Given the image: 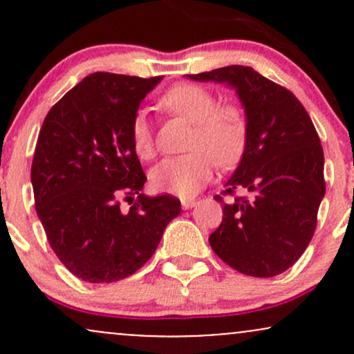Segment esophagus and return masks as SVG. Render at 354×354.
I'll return each instance as SVG.
<instances>
[{
  "label": "esophagus",
  "instance_id": "obj_1",
  "mask_svg": "<svg viewBox=\"0 0 354 354\" xmlns=\"http://www.w3.org/2000/svg\"><path fill=\"white\" fill-rule=\"evenodd\" d=\"M198 205L196 200H181V208L183 209H191Z\"/></svg>",
  "mask_w": 354,
  "mask_h": 354
}]
</instances>
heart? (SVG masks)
Segmentation results:
<instances>
[{
    "mask_svg": "<svg viewBox=\"0 0 354 354\" xmlns=\"http://www.w3.org/2000/svg\"><path fill=\"white\" fill-rule=\"evenodd\" d=\"M160 106L194 124L189 148L193 151L160 161L149 174L151 186L160 193L193 196L213 174V158L219 165L236 163L246 143V121L233 106L218 108L208 88L181 83L161 96ZM133 149L141 160L154 156L153 128L148 113L140 109L129 123Z\"/></svg>",
    "mask_w": 354,
    "mask_h": 354,
    "instance_id": "1",
    "label": "heart"
}]
</instances>
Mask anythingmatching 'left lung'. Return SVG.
<instances>
[{"mask_svg":"<svg viewBox=\"0 0 354 354\" xmlns=\"http://www.w3.org/2000/svg\"><path fill=\"white\" fill-rule=\"evenodd\" d=\"M225 83L245 109L246 143L225 193L248 196L223 203V221L209 245L226 265L271 278L298 261L310 245L324 196V154L310 115L298 98L250 66L186 75Z\"/></svg>","mask_w":354,"mask_h":354,"instance_id":"8db88e82","label":"left lung"}]
</instances>
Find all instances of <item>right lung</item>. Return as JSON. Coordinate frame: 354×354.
Returning <instances> with one entry per match:
<instances>
[{
    "label": "right lung",
    "mask_w": 354,
    "mask_h": 354,
    "mask_svg": "<svg viewBox=\"0 0 354 354\" xmlns=\"http://www.w3.org/2000/svg\"><path fill=\"white\" fill-rule=\"evenodd\" d=\"M160 81L93 73L43 121L31 166L36 213L51 250L83 281H120L140 270L181 211L169 194L141 193L146 176L129 138ZM121 197L133 203L129 212Z\"/></svg>",
    "instance_id": "1"
}]
</instances>
